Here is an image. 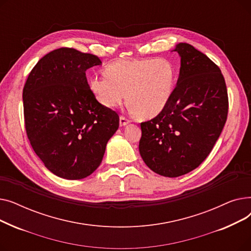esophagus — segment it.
Returning <instances> with one entry per match:
<instances>
[{
	"label": "esophagus",
	"instance_id": "1",
	"mask_svg": "<svg viewBox=\"0 0 251 251\" xmlns=\"http://www.w3.org/2000/svg\"><path fill=\"white\" fill-rule=\"evenodd\" d=\"M129 122H130V121L128 120V119H127L126 117H124V116H121V117H120V126H125V125H127Z\"/></svg>",
	"mask_w": 251,
	"mask_h": 251
}]
</instances>
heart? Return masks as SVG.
<instances>
[{"instance_id":"b5f03b06","label":"heart","mask_w":251,"mask_h":251,"mask_svg":"<svg viewBox=\"0 0 251 251\" xmlns=\"http://www.w3.org/2000/svg\"><path fill=\"white\" fill-rule=\"evenodd\" d=\"M174 64L167 58L118 60L105 67V75L89 79V88L107 108H115L127 99L130 109L139 117L159 115L173 94Z\"/></svg>"}]
</instances>
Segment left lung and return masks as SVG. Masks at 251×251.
<instances>
[{"label": "left lung", "instance_id": "obj_1", "mask_svg": "<svg viewBox=\"0 0 251 251\" xmlns=\"http://www.w3.org/2000/svg\"><path fill=\"white\" fill-rule=\"evenodd\" d=\"M180 74L165 109L140 123L139 152L154 173L179 177L212 151L228 116V92L218 66L189 44L180 43Z\"/></svg>", "mask_w": 251, "mask_h": 251}]
</instances>
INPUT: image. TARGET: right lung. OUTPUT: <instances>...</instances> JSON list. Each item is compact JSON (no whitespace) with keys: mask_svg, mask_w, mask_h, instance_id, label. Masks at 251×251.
Segmentation results:
<instances>
[{"mask_svg":"<svg viewBox=\"0 0 251 251\" xmlns=\"http://www.w3.org/2000/svg\"><path fill=\"white\" fill-rule=\"evenodd\" d=\"M100 60L71 48L50 51L23 87L26 134L48 170L68 180L83 179L100 165L119 115L100 103L85 71Z\"/></svg>","mask_w":251,"mask_h":251,"instance_id":"add662e5","label":"right lung"}]
</instances>
